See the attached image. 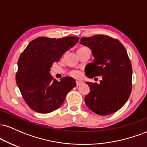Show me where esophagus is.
<instances>
[{"label": "esophagus", "instance_id": "esophagus-1", "mask_svg": "<svg viewBox=\"0 0 147 147\" xmlns=\"http://www.w3.org/2000/svg\"><path fill=\"white\" fill-rule=\"evenodd\" d=\"M82 84V81H77V82H76V84H77V86H80Z\"/></svg>", "mask_w": 147, "mask_h": 147}]
</instances>
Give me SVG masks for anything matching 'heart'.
I'll use <instances>...</instances> for the list:
<instances>
[{
  "mask_svg": "<svg viewBox=\"0 0 147 147\" xmlns=\"http://www.w3.org/2000/svg\"><path fill=\"white\" fill-rule=\"evenodd\" d=\"M70 75H71L72 77H76V78H78V77H79L81 76V72L78 71V70H75V71H72Z\"/></svg>",
  "mask_w": 147,
  "mask_h": 147,
  "instance_id": "1",
  "label": "heart"
}]
</instances>
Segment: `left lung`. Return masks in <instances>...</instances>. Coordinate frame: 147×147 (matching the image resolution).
Listing matches in <instances>:
<instances>
[{"mask_svg":"<svg viewBox=\"0 0 147 147\" xmlns=\"http://www.w3.org/2000/svg\"><path fill=\"white\" fill-rule=\"evenodd\" d=\"M80 43L90 48L94 57L86 66V75L102 77L99 84L86 82L90 87L86 104L99 115L113 113L125 104L132 89V66L127 52L120 41L106 35L83 37Z\"/></svg>","mask_w":147,"mask_h":147,"instance_id":"1","label":"left lung"}]
</instances>
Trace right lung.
Here are the masks:
<instances>
[{
    "label": "right lung",
    "mask_w": 147,
    "mask_h": 147,
    "mask_svg": "<svg viewBox=\"0 0 147 147\" xmlns=\"http://www.w3.org/2000/svg\"><path fill=\"white\" fill-rule=\"evenodd\" d=\"M77 36L61 38L38 37L30 42L18 61L16 82L25 102L33 111L48 113L63 104L69 91L76 86L72 77L57 81L50 75L52 63L79 41Z\"/></svg>",
    "instance_id": "add662e5"
}]
</instances>
